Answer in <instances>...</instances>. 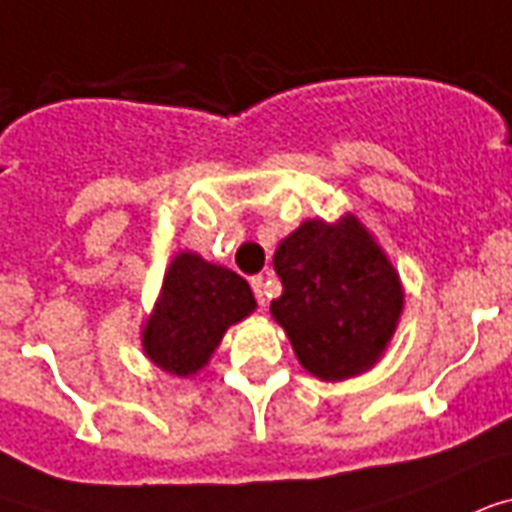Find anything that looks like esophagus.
<instances>
[{"mask_svg": "<svg viewBox=\"0 0 512 512\" xmlns=\"http://www.w3.org/2000/svg\"><path fill=\"white\" fill-rule=\"evenodd\" d=\"M251 288H253V296L259 301L261 307H267V283H264V277L256 275L251 277Z\"/></svg>", "mask_w": 512, "mask_h": 512, "instance_id": "1", "label": "esophagus"}]
</instances>
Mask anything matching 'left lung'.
Instances as JSON below:
<instances>
[{
  "instance_id": "1",
  "label": "left lung",
  "mask_w": 512,
  "mask_h": 512,
  "mask_svg": "<svg viewBox=\"0 0 512 512\" xmlns=\"http://www.w3.org/2000/svg\"><path fill=\"white\" fill-rule=\"evenodd\" d=\"M272 315L310 374L339 382L382 355L403 310L395 269L355 216L304 221L275 251Z\"/></svg>"
}]
</instances>
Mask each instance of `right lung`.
Instances as JSON below:
<instances>
[{
	"instance_id": "right-lung-1",
	"label": "right lung",
	"mask_w": 512,
	"mask_h": 512,
	"mask_svg": "<svg viewBox=\"0 0 512 512\" xmlns=\"http://www.w3.org/2000/svg\"><path fill=\"white\" fill-rule=\"evenodd\" d=\"M253 307L251 285L232 269L208 264L197 253H178L146 323L144 352L168 374H197L224 331Z\"/></svg>"
}]
</instances>
